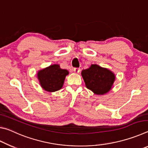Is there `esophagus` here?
Listing matches in <instances>:
<instances>
[{
	"label": "esophagus",
	"mask_w": 148,
	"mask_h": 148,
	"mask_svg": "<svg viewBox=\"0 0 148 148\" xmlns=\"http://www.w3.org/2000/svg\"><path fill=\"white\" fill-rule=\"evenodd\" d=\"M73 71H74V73H79V72H80V69H79V68H74V70H73Z\"/></svg>",
	"instance_id": "esophagus-1"
}]
</instances>
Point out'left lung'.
Listing matches in <instances>:
<instances>
[{
	"label": "left lung",
	"instance_id": "obj_1",
	"mask_svg": "<svg viewBox=\"0 0 148 148\" xmlns=\"http://www.w3.org/2000/svg\"><path fill=\"white\" fill-rule=\"evenodd\" d=\"M82 76L87 89L95 94L103 95L113 87L116 75L108 69L98 64H91L89 69L82 72Z\"/></svg>",
	"mask_w": 148,
	"mask_h": 148
}]
</instances>
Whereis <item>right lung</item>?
Segmentation results:
<instances>
[{
	"mask_svg": "<svg viewBox=\"0 0 148 148\" xmlns=\"http://www.w3.org/2000/svg\"><path fill=\"white\" fill-rule=\"evenodd\" d=\"M67 75V70L62 69L59 64H54L38 71L37 77L42 89L47 92H55L62 88Z\"/></svg>",
	"mask_w": 148,
	"mask_h": 148,
	"instance_id": "obj_1",
	"label": "right lung"
}]
</instances>
